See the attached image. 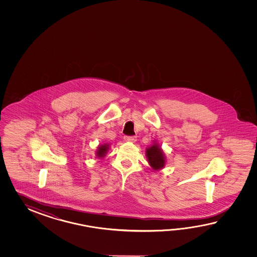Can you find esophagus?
<instances>
[{
	"label": "esophagus",
	"mask_w": 257,
	"mask_h": 257,
	"mask_svg": "<svg viewBox=\"0 0 257 257\" xmlns=\"http://www.w3.org/2000/svg\"><path fill=\"white\" fill-rule=\"evenodd\" d=\"M124 140L126 142H136V137L135 136H125L124 137Z\"/></svg>",
	"instance_id": "1"
}]
</instances>
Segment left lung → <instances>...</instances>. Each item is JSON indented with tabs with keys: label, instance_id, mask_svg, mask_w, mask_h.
<instances>
[{
	"label": "left lung",
	"instance_id": "left-lung-1",
	"mask_svg": "<svg viewBox=\"0 0 257 257\" xmlns=\"http://www.w3.org/2000/svg\"><path fill=\"white\" fill-rule=\"evenodd\" d=\"M149 163L154 170L161 169L164 167V157L163 152L157 145H153L146 151Z\"/></svg>",
	"mask_w": 257,
	"mask_h": 257
}]
</instances>
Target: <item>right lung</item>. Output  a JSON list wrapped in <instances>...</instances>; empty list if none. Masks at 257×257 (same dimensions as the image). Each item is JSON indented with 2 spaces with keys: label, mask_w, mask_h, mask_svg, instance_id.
<instances>
[{
  "label": "right lung",
  "mask_w": 257,
  "mask_h": 257,
  "mask_svg": "<svg viewBox=\"0 0 257 257\" xmlns=\"http://www.w3.org/2000/svg\"><path fill=\"white\" fill-rule=\"evenodd\" d=\"M106 151H107V147H106V145H104V146L99 147L98 151H97V156H99V157H103Z\"/></svg>",
  "instance_id": "1"
}]
</instances>
